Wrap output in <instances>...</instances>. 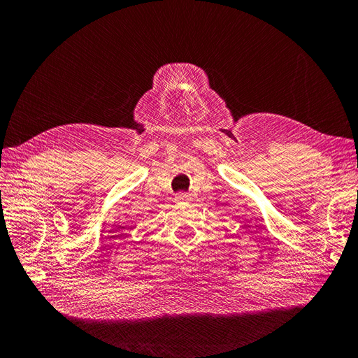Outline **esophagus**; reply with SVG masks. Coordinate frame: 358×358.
<instances>
[{"mask_svg":"<svg viewBox=\"0 0 358 358\" xmlns=\"http://www.w3.org/2000/svg\"><path fill=\"white\" fill-rule=\"evenodd\" d=\"M175 200H176L178 203H183V201H187V200H188V194H185V192H179Z\"/></svg>","mask_w":358,"mask_h":358,"instance_id":"esophagus-1","label":"esophagus"}]
</instances>
